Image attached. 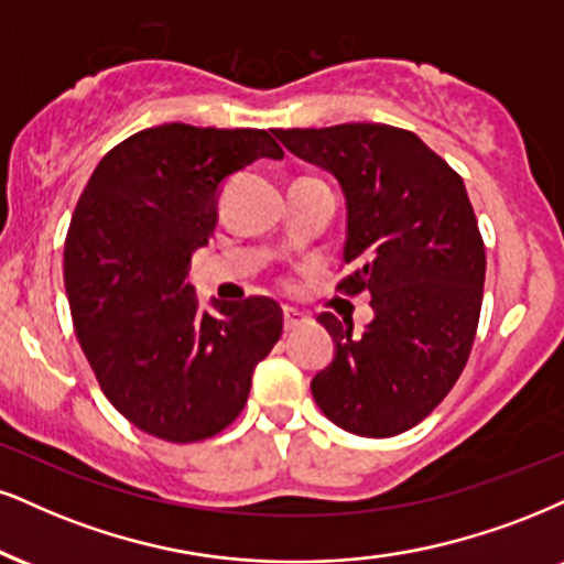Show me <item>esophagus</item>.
I'll list each match as a JSON object with an SVG mask.
<instances>
[{"instance_id": "obj_1", "label": "esophagus", "mask_w": 564, "mask_h": 564, "mask_svg": "<svg viewBox=\"0 0 564 564\" xmlns=\"http://www.w3.org/2000/svg\"><path fill=\"white\" fill-rule=\"evenodd\" d=\"M305 324V316L301 311H293V308H284V332H295L297 326Z\"/></svg>"}]
</instances>
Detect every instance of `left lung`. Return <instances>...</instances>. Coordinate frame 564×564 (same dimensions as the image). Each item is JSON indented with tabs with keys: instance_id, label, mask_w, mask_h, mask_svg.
Here are the masks:
<instances>
[{
	"instance_id": "obj_1",
	"label": "left lung",
	"mask_w": 564,
	"mask_h": 564,
	"mask_svg": "<svg viewBox=\"0 0 564 564\" xmlns=\"http://www.w3.org/2000/svg\"><path fill=\"white\" fill-rule=\"evenodd\" d=\"M274 135L337 177L347 206L345 295H371L373 322L318 316L337 356L311 381L316 405L358 436L402 434L460 379L484 301L486 253L463 177L410 130L381 122Z\"/></svg>"
}]
</instances>
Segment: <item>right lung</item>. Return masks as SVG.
<instances>
[{
  "label": "right lung",
  "mask_w": 564,
  "mask_h": 564,
  "mask_svg": "<svg viewBox=\"0 0 564 564\" xmlns=\"http://www.w3.org/2000/svg\"><path fill=\"white\" fill-rule=\"evenodd\" d=\"M261 156H284L267 130L166 122L117 143L75 206L65 240L75 335L107 400L156 440L225 431L282 337L274 301L206 314L187 280L214 235L219 185Z\"/></svg>",
  "instance_id": "obj_1"
}]
</instances>
